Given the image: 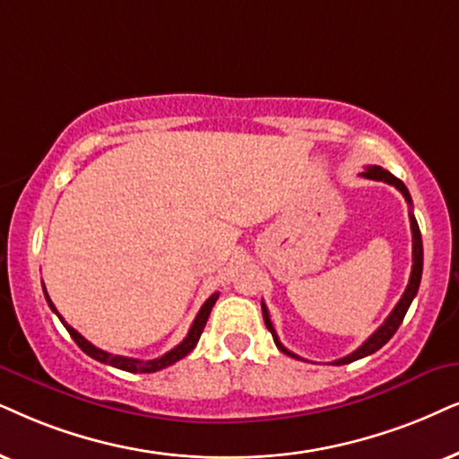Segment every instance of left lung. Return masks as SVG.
<instances>
[{
	"mask_svg": "<svg viewBox=\"0 0 459 459\" xmlns=\"http://www.w3.org/2000/svg\"><path fill=\"white\" fill-rule=\"evenodd\" d=\"M359 176L367 178V179H377V182L392 184L394 188H398L400 193H403V196H404V199H407L409 205L413 207V201H411V195H409L407 186H404V184L400 182L398 178H394L390 171L384 169V167L368 165L367 169H364L362 173H359ZM409 220H411V233H413V266H411V277H409L407 290H404V294H403V297H400V300L396 303V307H394L390 316H387V320H385L384 324H381V326L377 328L375 333L370 334L368 339L364 341V343L359 345L356 351H351L350 356H345V358L334 359L333 364H336V367H341V364L356 362V359H359V358H367V356H370V353H375L377 350H381V347H384V345L387 343V341L392 339L394 333H396L400 324H403V320H404V316H407V311H409L411 303H413V299H415L417 290H420V281H421V269H423V246H421V233H420V226H417V220H415V216H413V212H409ZM263 317H264L266 328H269V333L273 334V341H275L277 350L286 353V356H292V358H297V359H303V358H299L297 353H292V351L286 350V347L281 345L280 336H277L275 328H273V322H271V317H269V309H266V305H264V303H263Z\"/></svg>",
	"mask_w": 459,
	"mask_h": 459,
	"instance_id": "left-lung-1",
	"label": "left lung"
}]
</instances>
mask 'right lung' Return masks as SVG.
I'll return each instance as SVG.
<instances>
[{
  "instance_id": "1",
  "label": "right lung",
  "mask_w": 459,
  "mask_h": 459,
  "mask_svg": "<svg viewBox=\"0 0 459 459\" xmlns=\"http://www.w3.org/2000/svg\"><path fill=\"white\" fill-rule=\"evenodd\" d=\"M44 297H46V300H48V307H50V309L55 311L56 316H59V311H56V307L52 305L50 297H48V294H46V288H44ZM216 300H218V292H216V294H212V297L207 299L205 303H203L201 311L196 313V317H195L193 326H190V330H188L186 339H184L182 343H179V345L173 347L171 351L162 353L160 358H154V359H135V358H126V356H114V353L103 351V350H100V347H95L92 343H89V341H86L84 336L78 333V330H74L72 326H69V324H67L65 320H63L61 316H59V320L63 322V326L67 328V333L72 334V339L75 341V343H78L80 350H82V351L86 353V356L95 358L97 362L109 364V367H114V368L126 370V373H156V370L167 368V367H171V364H176L178 359H182L184 356H188V353L195 350V345L199 343V336H201V333H203V328H205L207 317H210L212 307L216 305Z\"/></svg>"
}]
</instances>
